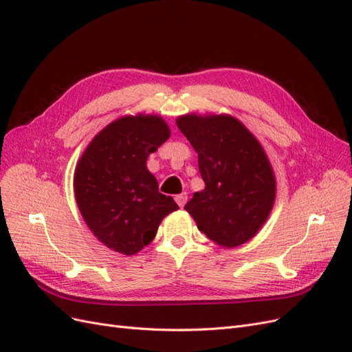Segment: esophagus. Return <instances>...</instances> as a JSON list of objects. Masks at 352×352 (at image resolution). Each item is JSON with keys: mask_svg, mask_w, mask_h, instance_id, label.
I'll return each instance as SVG.
<instances>
[{"mask_svg": "<svg viewBox=\"0 0 352 352\" xmlns=\"http://www.w3.org/2000/svg\"><path fill=\"white\" fill-rule=\"evenodd\" d=\"M175 199H176V202H177V206H179L180 208H184L185 204H186V201H188V195H186V192H182V194L176 195Z\"/></svg>", "mask_w": 352, "mask_h": 352, "instance_id": "obj_1", "label": "esophagus"}]
</instances>
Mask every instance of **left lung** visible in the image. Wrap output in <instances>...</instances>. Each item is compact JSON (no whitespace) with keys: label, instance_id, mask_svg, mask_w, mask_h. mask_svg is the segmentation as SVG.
I'll return each instance as SVG.
<instances>
[{"label":"left lung","instance_id":"obj_1","mask_svg":"<svg viewBox=\"0 0 352 352\" xmlns=\"http://www.w3.org/2000/svg\"><path fill=\"white\" fill-rule=\"evenodd\" d=\"M198 154L206 188L185 206L204 235L223 248L248 242L270 216L276 177L264 148L229 114L195 113L176 119Z\"/></svg>","mask_w":352,"mask_h":352}]
</instances>
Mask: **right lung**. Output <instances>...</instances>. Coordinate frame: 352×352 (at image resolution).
<instances>
[{
  "mask_svg": "<svg viewBox=\"0 0 352 352\" xmlns=\"http://www.w3.org/2000/svg\"><path fill=\"white\" fill-rule=\"evenodd\" d=\"M170 138L162 116H123L111 122L83 151L73 189L80 214L105 247L135 255L154 238L162 220L179 210L158 192L146 158Z\"/></svg>",
  "mask_w": 352,
  "mask_h": 352,
  "instance_id": "1",
  "label": "right lung"
}]
</instances>
